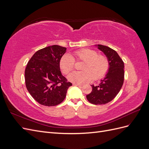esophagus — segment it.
Listing matches in <instances>:
<instances>
[{
    "mask_svg": "<svg viewBox=\"0 0 149 149\" xmlns=\"http://www.w3.org/2000/svg\"><path fill=\"white\" fill-rule=\"evenodd\" d=\"M73 85L76 86H79V87L82 86V84H76V83H74V84H73Z\"/></svg>",
    "mask_w": 149,
    "mask_h": 149,
    "instance_id": "esophagus-1",
    "label": "esophagus"
}]
</instances>
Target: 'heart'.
I'll use <instances>...</instances> for the list:
<instances>
[{
	"mask_svg": "<svg viewBox=\"0 0 149 149\" xmlns=\"http://www.w3.org/2000/svg\"><path fill=\"white\" fill-rule=\"evenodd\" d=\"M73 56L65 54L60 61V67L65 74L69 73L73 70L75 61H83L80 66L82 71H74L68 78L71 82L82 84L89 81L91 79L97 80L106 75L109 70V63L107 58L104 55H98L96 51L89 48H83L73 52Z\"/></svg>",
	"mask_w": 149,
	"mask_h": 149,
	"instance_id": "heart-1",
	"label": "heart"
}]
</instances>
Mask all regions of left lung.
Here are the masks:
<instances>
[{
    "mask_svg": "<svg viewBox=\"0 0 149 149\" xmlns=\"http://www.w3.org/2000/svg\"><path fill=\"white\" fill-rule=\"evenodd\" d=\"M109 61V71L106 77L96 86L91 85L92 91L86 95L88 101L93 104H105L117 96L123 86L124 79V64L115 50L107 46L97 45Z\"/></svg>",
    "mask_w": 149,
    "mask_h": 149,
    "instance_id": "obj_1",
    "label": "left lung"
}]
</instances>
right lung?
<instances>
[{
    "instance_id": "right-lung-1",
    "label": "right lung",
    "mask_w": 149,
    "mask_h": 149,
    "mask_svg": "<svg viewBox=\"0 0 149 149\" xmlns=\"http://www.w3.org/2000/svg\"><path fill=\"white\" fill-rule=\"evenodd\" d=\"M65 47L52 45L40 49L30 58L25 70V85L34 100L45 106L63 101L72 86L61 74L60 61Z\"/></svg>"
}]
</instances>
